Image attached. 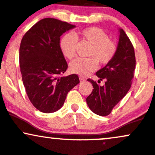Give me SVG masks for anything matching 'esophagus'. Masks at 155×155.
I'll return each mask as SVG.
<instances>
[{
  "instance_id": "1",
  "label": "esophagus",
  "mask_w": 155,
  "mask_h": 155,
  "mask_svg": "<svg viewBox=\"0 0 155 155\" xmlns=\"http://www.w3.org/2000/svg\"><path fill=\"white\" fill-rule=\"evenodd\" d=\"M79 79H80L81 81H86V79L85 78L83 77V76H79Z\"/></svg>"
}]
</instances>
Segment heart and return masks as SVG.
<instances>
[{
  "instance_id": "b5f03b06",
  "label": "heart",
  "mask_w": 155,
  "mask_h": 155,
  "mask_svg": "<svg viewBox=\"0 0 155 155\" xmlns=\"http://www.w3.org/2000/svg\"><path fill=\"white\" fill-rule=\"evenodd\" d=\"M79 36L91 45L89 51L91 58H78L70 64L73 73L80 76H87L96 71L98 62L101 64H108L116 54L115 43L109 40V36L102 29L91 27L79 32ZM77 37L71 33L64 35L59 41V47L64 57L71 59L76 54Z\"/></svg>"
}]
</instances>
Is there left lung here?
Here are the masks:
<instances>
[{"label": "left lung", "mask_w": 155, "mask_h": 155, "mask_svg": "<svg viewBox=\"0 0 155 155\" xmlns=\"http://www.w3.org/2000/svg\"><path fill=\"white\" fill-rule=\"evenodd\" d=\"M119 41L116 54L104 67L96 72L100 81L105 80L101 86L92 79H87L93 84V91L86 98L87 104L96 115L106 116L114 107L124 97L131 87L134 77L135 56L133 45L122 28H118Z\"/></svg>", "instance_id": "obj_1"}]
</instances>
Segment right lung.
<instances>
[{
    "label": "right lung",
    "instance_id": "1",
    "mask_svg": "<svg viewBox=\"0 0 155 155\" xmlns=\"http://www.w3.org/2000/svg\"><path fill=\"white\" fill-rule=\"evenodd\" d=\"M76 25L44 18L30 28L21 40L20 68L28 98L44 113L57 111L68 93L79 83L76 74L60 76L68 64L59 47L60 37Z\"/></svg>",
    "mask_w": 155,
    "mask_h": 155
}]
</instances>
